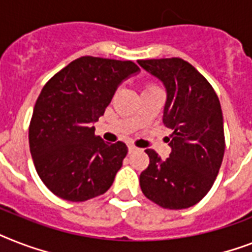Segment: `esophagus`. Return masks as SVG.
<instances>
[{
    "label": "esophagus",
    "instance_id": "obj_1",
    "mask_svg": "<svg viewBox=\"0 0 252 252\" xmlns=\"http://www.w3.org/2000/svg\"><path fill=\"white\" fill-rule=\"evenodd\" d=\"M138 149H137L134 145H128V151H129V154H132V153H134V151H137Z\"/></svg>",
    "mask_w": 252,
    "mask_h": 252
}]
</instances>
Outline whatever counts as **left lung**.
<instances>
[{
	"mask_svg": "<svg viewBox=\"0 0 252 252\" xmlns=\"http://www.w3.org/2000/svg\"><path fill=\"white\" fill-rule=\"evenodd\" d=\"M138 64L164 85L163 123L172 129L168 158L145 150L150 164L140 175L141 190L163 208H189L208 193L221 165L225 142L220 101L184 59H147Z\"/></svg>",
	"mask_w": 252,
	"mask_h": 252,
	"instance_id": "8db88e82",
	"label": "left lung"
}]
</instances>
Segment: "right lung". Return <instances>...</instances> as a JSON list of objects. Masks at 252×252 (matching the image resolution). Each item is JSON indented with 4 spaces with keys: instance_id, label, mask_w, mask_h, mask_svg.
I'll return each mask as SVG.
<instances>
[{
    "instance_id": "1",
    "label": "right lung",
    "mask_w": 252,
    "mask_h": 252,
    "mask_svg": "<svg viewBox=\"0 0 252 252\" xmlns=\"http://www.w3.org/2000/svg\"><path fill=\"white\" fill-rule=\"evenodd\" d=\"M138 72L130 61L81 57L45 84L30 124V150L40 179L57 197L84 202L110 189L128 147L106 144L93 124L120 84Z\"/></svg>"
}]
</instances>
